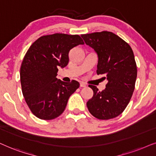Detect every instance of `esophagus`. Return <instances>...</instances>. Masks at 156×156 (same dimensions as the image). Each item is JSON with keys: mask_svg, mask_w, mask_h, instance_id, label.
<instances>
[{"mask_svg": "<svg viewBox=\"0 0 156 156\" xmlns=\"http://www.w3.org/2000/svg\"><path fill=\"white\" fill-rule=\"evenodd\" d=\"M80 87H86V83H83V82H80Z\"/></svg>", "mask_w": 156, "mask_h": 156, "instance_id": "1", "label": "esophagus"}]
</instances>
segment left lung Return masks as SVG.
I'll return each instance as SVG.
<instances>
[{"instance_id": "1", "label": "left lung", "mask_w": 156, "mask_h": 156, "mask_svg": "<svg viewBox=\"0 0 156 156\" xmlns=\"http://www.w3.org/2000/svg\"><path fill=\"white\" fill-rule=\"evenodd\" d=\"M85 43L98 57L97 74L108 80L105 90L89 85L93 95L87 102L90 113L98 119L108 120L123 113L129 103L137 78L133 51L128 43L115 33L101 31L83 34Z\"/></svg>"}]
</instances>
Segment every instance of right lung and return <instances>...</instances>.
Returning a JSON list of instances; mask_svg holds the SVG:
<instances>
[{"mask_svg":"<svg viewBox=\"0 0 156 156\" xmlns=\"http://www.w3.org/2000/svg\"><path fill=\"white\" fill-rule=\"evenodd\" d=\"M82 44L78 35L54 33L40 37L26 52L20 66V83L25 101L37 118L58 117L70 95L79 88L76 80L66 83L56 76L58 67L68 65L70 50Z\"/></svg>","mask_w":156,"mask_h":156,"instance_id":"add662e5","label":"right lung"}]
</instances>
